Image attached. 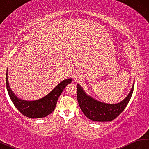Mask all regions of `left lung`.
Here are the masks:
<instances>
[{
  "label": "left lung",
  "instance_id": "8db88e82",
  "mask_svg": "<svg viewBox=\"0 0 149 149\" xmlns=\"http://www.w3.org/2000/svg\"><path fill=\"white\" fill-rule=\"evenodd\" d=\"M134 82L129 94L124 99L116 104H107L95 99L87 95L83 87L77 84L78 103L84 114L94 122H111L122 113L132 97Z\"/></svg>",
  "mask_w": 149,
  "mask_h": 149
}]
</instances>
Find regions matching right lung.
<instances>
[{"label":"right lung","mask_w":149,"mask_h":149,"mask_svg":"<svg viewBox=\"0 0 149 149\" xmlns=\"http://www.w3.org/2000/svg\"><path fill=\"white\" fill-rule=\"evenodd\" d=\"M7 72L6 84L10 98L17 109L22 114L30 118H44L51 114L55 109L58 99L63 90L68 84H71L72 81V78L63 80L45 97L35 100H26L19 99L12 91L9 85Z\"/></svg>","instance_id":"obj_1"}]
</instances>
